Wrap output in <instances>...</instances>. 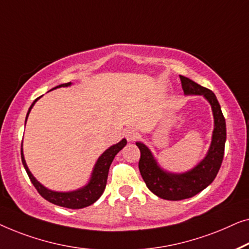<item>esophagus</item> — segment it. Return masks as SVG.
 I'll list each match as a JSON object with an SVG mask.
<instances>
[{
	"label": "esophagus",
	"instance_id": "1",
	"mask_svg": "<svg viewBox=\"0 0 249 249\" xmlns=\"http://www.w3.org/2000/svg\"><path fill=\"white\" fill-rule=\"evenodd\" d=\"M139 136H140V134L135 131L134 128H128L125 131V138L127 139V141H129V142H133V141H135V140H138Z\"/></svg>",
	"mask_w": 249,
	"mask_h": 249
}]
</instances>
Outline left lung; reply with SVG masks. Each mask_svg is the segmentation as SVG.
<instances>
[{
  "mask_svg": "<svg viewBox=\"0 0 249 249\" xmlns=\"http://www.w3.org/2000/svg\"><path fill=\"white\" fill-rule=\"evenodd\" d=\"M185 94H202L211 104L214 116V129L208 155L194 169L185 174H169L160 169L150 150L143 143L136 142L141 157L139 169L146 186L153 194L169 201L190 198L204 190L214 180L221 167L226 144V121L219 101L211 90L197 85L186 76L179 75Z\"/></svg>",
  "mask_w": 249,
  "mask_h": 249,
  "instance_id": "1",
  "label": "left lung"
}]
</instances>
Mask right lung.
<instances>
[{"label": "right lung", "instance_id": "right-lung-1", "mask_svg": "<svg viewBox=\"0 0 249 249\" xmlns=\"http://www.w3.org/2000/svg\"><path fill=\"white\" fill-rule=\"evenodd\" d=\"M70 85H71V82L63 83V85L55 87L53 89L59 88V87H69ZM38 99H39V98L35 99L34 103L31 104L29 110H28L26 121L28 118V115L30 113L31 108H33L35 103H36ZM125 145H126V140L123 139L120 143H117V144H115L113 146H110L109 149H107L106 151L99 157V159H98L96 166H94L92 176H91L89 184L83 188H81V190L75 191V192H69V193H58V192L50 191L47 190L46 187H44L39 181H37L36 178L31 175L29 169H28L27 163L23 158L22 149H21V160H22L23 167L27 171L28 176L30 178L31 183H33L35 188L38 191V193L43 196L45 199H47L48 202L53 203L55 205L63 206V208L82 209V208H86V206L93 204V203L100 197L101 194L104 193L105 187H106L108 171H109L110 164L113 162L115 156H116Z\"/></svg>", "mask_w": 249, "mask_h": 249}]
</instances>
